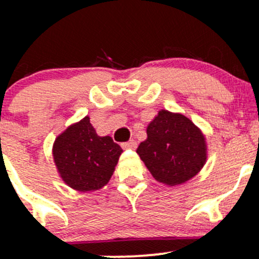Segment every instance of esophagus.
<instances>
[{"label":"esophagus","mask_w":259,"mask_h":259,"mask_svg":"<svg viewBox=\"0 0 259 259\" xmlns=\"http://www.w3.org/2000/svg\"><path fill=\"white\" fill-rule=\"evenodd\" d=\"M121 147H123L124 150H135V148L138 147V144H136V141H134V140H130V141L127 142H123V144H121Z\"/></svg>","instance_id":"esophagus-1"}]
</instances>
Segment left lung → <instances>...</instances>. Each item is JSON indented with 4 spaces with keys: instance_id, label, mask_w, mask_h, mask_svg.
<instances>
[{
    "instance_id": "1",
    "label": "left lung",
    "mask_w": 259,
    "mask_h": 259,
    "mask_svg": "<svg viewBox=\"0 0 259 259\" xmlns=\"http://www.w3.org/2000/svg\"><path fill=\"white\" fill-rule=\"evenodd\" d=\"M156 180L185 183L206 162V144L197 126L183 114L160 111L147 127V139L136 150Z\"/></svg>"
}]
</instances>
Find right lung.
I'll return each instance as SVG.
<instances>
[{
	"mask_svg": "<svg viewBox=\"0 0 259 259\" xmlns=\"http://www.w3.org/2000/svg\"><path fill=\"white\" fill-rule=\"evenodd\" d=\"M121 152L111 136L97 135L89 117L68 127L53 145L61 177L70 187L82 192L108 183Z\"/></svg>",
	"mask_w": 259,
	"mask_h": 259,
	"instance_id": "1",
	"label": "right lung"
}]
</instances>
